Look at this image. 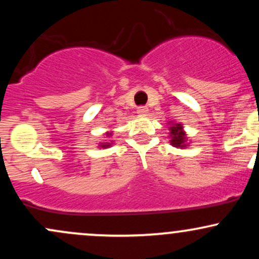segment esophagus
Listing matches in <instances>:
<instances>
[{"label":"esophagus","mask_w":259,"mask_h":259,"mask_svg":"<svg viewBox=\"0 0 259 259\" xmlns=\"http://www.w3.org/2000/svg\"><path fill=\"white\" fill-rule=\"evenodd\" d=\"M138 113H139V114H141V115L147 114L148 108H147V107H145V106H140L138 108Z\"/></svg>","instance_id":"1"}]
</instances>
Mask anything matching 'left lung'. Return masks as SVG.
<instances>
[{"instance_id":"8db88e82","label":"left lung","mask_w":259,"mask_h":259,"mask_svg":"<svg viewBox=\"0 0 259 259\" xmlns=\"http://www.w3.org/2000/svg\"><path fill=\"white\" fill-rule=\"evenodd\" d=\"M170 136H171V145L175 147H184L185 145V134L183 132V126L181 124H175L170 126Z\"/></svg>"}]
</instances>
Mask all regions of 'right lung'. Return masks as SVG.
Listing matches in <instances>:
<instances>
[{"mask_svg":"<svg viewBox=\"0 0 259 259\" xmlns=\"http://www.w3.org/2000/svg\"><path fill=\"white\" fill-rule=\"evenodd\" d=\"M107 146H109V145H106V144L102 145V147H107Z\"/></svg>","mask_w":259,"mask_h":259,"instance_id":"1","label":"right lung"}]
</instances>
